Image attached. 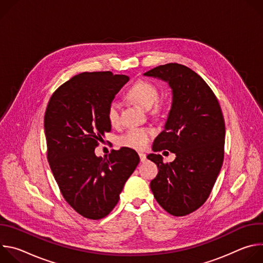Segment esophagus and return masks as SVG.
<instances>
[{
	"instance_id": "1",
	"label": "esophagus",
	"mask_w": 263,
	"mask_h": 263,
	"mask_svg": "<svg viewBox=\"0 0 263 263\" xmlns=\"http://www.w3.org/2000/svg\"><path fill=\"white\" fill-rule=\"evenodd\" d=\"M138 155H139V158H140V161L141 162H144L145 160H146V155L144 154V153H138Z\"/></svg>"
}]
</instances>
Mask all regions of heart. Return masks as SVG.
Listing matches in <instances>:
<instances>
[{
	"label": "heart",
	"instance_id": "1",
	"mask_svg": "<svg viewBox=\"0 0 263 263\" xmlns=\"http://www.w3.org/2000/svg\"><path fill=\"white\" fill-rule=\"evenodd\" d=\"M127 97L141 108L148 110L157 102L159 93L156 86L152 83L147 81H138L128 90ZM107 119L111 125H117L119 123V104L117 101L109 103L107 108ZM151 134V131L147 129H130L119 137L118 142L122 146L142 149L148 143Z\"/></svg>",
	"mask_w": 263,
	"mask_h": 263
}]
</instances>
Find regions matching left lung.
<instances>
[{"label":"left lung","mask_w":263,"mask_h":263,"mask_svg":"<svg viewBox=\"0 0 263 263\" xmlns=\"http://www.w3.org/2000/svg\"><path fill=\"white\" fill-rule=\"evenodd\" d=\"M143 76L162 80L172 89V106L163 131L153 151L176 154L163 163L152 153L159 172L149 187L159 205L175 216L187 215L208 199L223 160L224 123L216 97L207 83L190 67L178 63L159 65Z\"/></svg>","instance_id":"1"}]
</instances>
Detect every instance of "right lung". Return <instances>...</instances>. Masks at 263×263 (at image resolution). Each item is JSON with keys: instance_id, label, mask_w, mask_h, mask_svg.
Listing matches in <instances>:
<instances>
[{"instance_id": "1", "label": "right lung", "mask_w": 263, "mask_h": 263, "mask_svg": "<svg viewBox=\"0 0 263 263\" xmlns=\"http://www.w3.org/2000/svg\"><path fill=\"white\" fill-rule=\"evenodd\" d=\"M129 81L125 74H76L51 97L45 115L48 160L65 201L90 219L108 215L139 163L130 147L98 157L95 148L111 131L107 108Z\"/></svg>"}]
</instances>
